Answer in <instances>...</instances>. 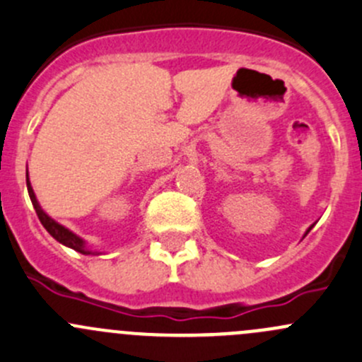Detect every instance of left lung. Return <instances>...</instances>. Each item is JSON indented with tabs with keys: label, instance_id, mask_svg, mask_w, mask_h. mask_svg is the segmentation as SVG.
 <instances>
[{
	"label": "left lung",
	"instance_id": "1",
	"mask_svg": "<svg viewBox=\"0 0 362 362\" xmlns=\"http://www.w3.org/2000/svg\"><path fill=\"white\" fill-rule=\"evenodd\" d=\"M312 228H313V226H310V228H308V229H306V233H305V236H306V235H308V233H310V229H312Z\"/></svg>",
	"mask_w": 362,
	"mask_h": 362
}]
</instances>
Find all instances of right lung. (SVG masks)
<instances>
[{
	"label": "right lung",
	"mask_w": 362,
	"mask_h": 362,
	"mask_svg": "<svg viewBox=\"0 0 362 362\" xmlns=\"http://www.w3.org/2000/svg\"><path fill=\"white\" fill-rule=\"evenodd\" d=\"M25 184H28L29 198H31V203H33V206H35L36 215H38L40 222H42L43 228H45L47 231L50 233V236H52V238H56L57 242L63 243V245L69 247V249L80 252V254H86V255L96 254V252L87 249L86 242H83V240L80 238V236H76L75 233H71V231H69V229L64 228V226H61L59 222H56V221H54V218H50L49 215H47L45 211L42 210V206H40L38 199H36V196H35V191H33V187H31V182H29L28 175H25Z\"/></svg>",
	"instance_id": "add662e5"
}]
</instances>
